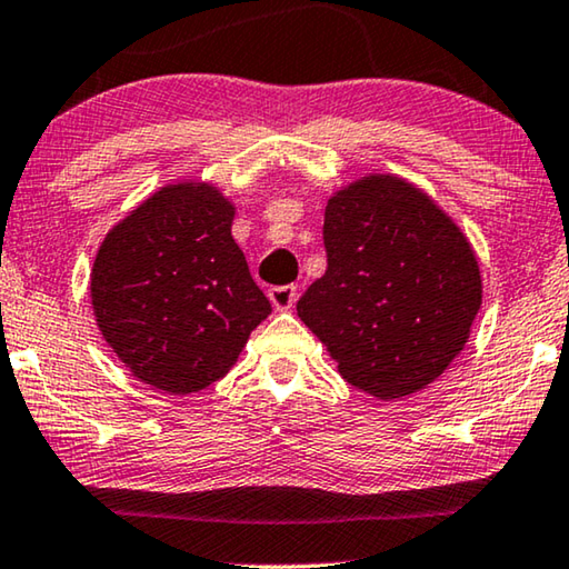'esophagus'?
<instances>
[{
	"label": "esophagus",
	"instance_id": "34e87169",
	"mask_svg": "<svg viewBox=\"0 0 569 569\" xmlns=\"http://www.w3.org/2000/svg\"><path fill=\"white\" fill-rule=\"evenodd\" d=\"M268 299L278 311H288L296 303V299H299V288H296V286H273L268 291Z\"/></svg>",
	"mask_w": 569,
	"mask_h": 569
}]
</instances>
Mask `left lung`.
<instances>
[{
    "label": "left lung",
    "mask_w": 569,
    "mask_h": 569,
    "mask_svg": "<svg viewBox=\"0 0 569 569\" xmlns=\"http://www.w3.org/2000/svg\"><path fill=\"white\" fill-rule=\"evenodd\" d=\"M327 273L296 303L339 376L393 401L442 376L482 303L475 250L417 186L362 176L325 209Z\"/></svg>",
    "instance_id": "left-lung-1"
}]
</instances>
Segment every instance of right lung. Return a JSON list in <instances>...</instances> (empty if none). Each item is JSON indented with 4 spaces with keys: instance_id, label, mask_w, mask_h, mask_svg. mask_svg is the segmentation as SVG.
<instances>
[{
    "instance_id": "add662e5",
    "label": "right lung",
    "mask_w": 569,
    "mask_h": 569,
    "mask_svg": "<svg viewBox=\"0 0 569 569\" xmlns=\"http://www.w3.org/2000/svg\"><path fill=\"white\" fill-rule=\"evenodd\" d=\"M217 186L168 183L107 232L91 268L97 325L130 372L183 396L224 378L270 313Z\"/></svg>"
}]
</instances>
